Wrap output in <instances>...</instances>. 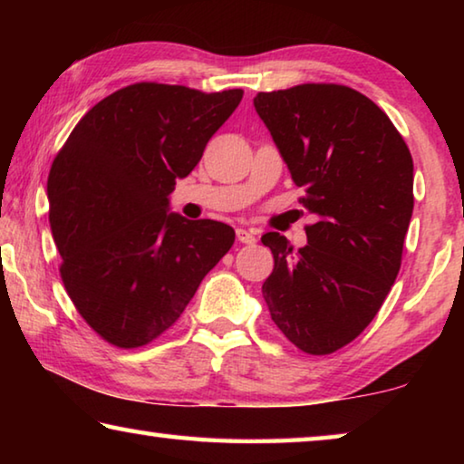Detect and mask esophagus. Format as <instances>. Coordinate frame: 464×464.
Instances as JSON below:
<instances>
[{
    "instance_id": "34e87169",
    "label": "esophagus",
    "mask_w": 464,
    "mask_h": 464,
    "mask_svg": "<svg viewBox=\"0 0 464 464\" xmlns=\"http://www.w3.org/2000/svg\"><path fill=\"white\" fill-rule=\"evenodd\" d=\"M237 241H239V243H246V246H254V243L257 241V237H256L254 231L237 229Z\"/></svg>"
}]
</instances>
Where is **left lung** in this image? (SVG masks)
<instances>
[{"instance_id":"1","label":"left lung","mask_w":464,"mask_h":464,"mask_svg":"<svg viewBox=\"0 0 464 464\" xmlns=\"http://www.w3.org/2000/svg\"><path fill=\"white\" fill-rule=\"evenodd\" d=\"M254 106L317 217L296 251L285 235H262L274 256L264 301L296 348L332 354L364 332L401 268L411 153L389 116L345 85L260 92Z\"/></svg>"}]
</instances>
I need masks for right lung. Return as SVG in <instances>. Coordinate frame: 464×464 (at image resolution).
Listing matches in <instances>:
<instances>
[{"label":"right lung","mask_w":464,"mask_h":464,"mask_svg":"<svg viewBox=\"0 0 464 464\" xmlns=\"http://www.w3.org/2000/svg\"><path fill=\"white\" fill-rule=\"evenodd\" d=\"M241 98L129 85L98 102L54 157L46 196L61 278L106 342L139 348L161 335L231 249L229 225L169 213V194Z\"/></svg>","instance_id":"obj_1"}]
</instances>
